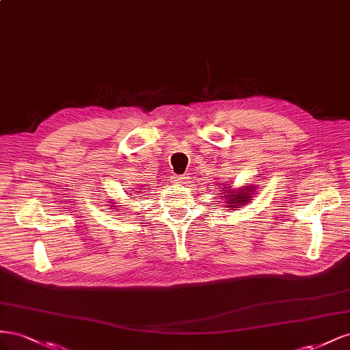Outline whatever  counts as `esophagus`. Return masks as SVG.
<instances>
[{"mask_svg": "<svg viewBox=\"0 0 350 350\" xmlns=\"http://www.w3.org/2000/svg\"><path fill=\"white\" fill-rule=\"evenodd\" d=\"M186 176H173L172 177V182L173 183H178V185H182V183H186Z\"/></svg>", "mask_w": 350, "mask_h": 350, "instance_id": "34e87169", "label": "esophagus"}]
</instances>
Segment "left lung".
Masks as SVG:
<instances>
[{
    "mask_svg": "<svg viewBox=\"0 0 350 350\" xmlns=\"http://www.w3.org/2000/svg\"><path fill=\"white\" fill-rule=\"evenodd\" d=\"M219 192H221V196L219 198L226 199L224 206L232 211V209L243 208L245 205L251 204V201H254L252 198L255 193V189H254V186H242L237 189H232L230 186L221 183V191Z\"/></svg>",
    "mask_w": 350,
    "mask_h": 350,
    "instance_id": "1",
    "label": "left lung"
}]
</instances>
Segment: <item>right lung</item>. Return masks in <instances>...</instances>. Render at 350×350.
Segmentation results:
<instances>
[{"label":"right lung","mask_w":350,"mask_h":350,"mask_svg":"<svg viewBox=\"0 0 350 350\" xmlns=\"http://www.w3.org/2000/svg\"><path fill=\"white\" fill-rule=\"evenodd\" d=\"M137 192V191H136ZM133 198V196H132ZM109 202H111V201H109ZM109 205H113V206H117V202H111V204H109ZM111 209H116V208H111Z\"/></svg>","instance_id":"1"}]
</instances>
